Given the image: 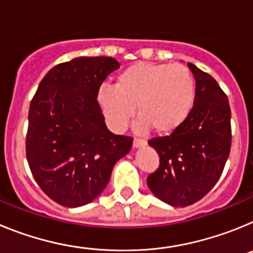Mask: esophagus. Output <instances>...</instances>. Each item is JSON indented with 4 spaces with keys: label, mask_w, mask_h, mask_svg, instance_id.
<instances>
[{
    "label": "esophagus",
    "mask_w": 253,
    "mask_h": 253,
    "mask_svg": "<svg viewBox=\"0 0 253 253\" xmlns=\"http://www.w3.org/2000/svg\"><path fill=\"white\" fill-rule=\"evenodd\" d=\"M147 144L146 139H142V138H134L133 140V147L134 148H139V147H144Z\"/></svg>",
    "instance_id": "34e87169"
}]
</instances>
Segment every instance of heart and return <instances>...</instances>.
<instances>
[{"mask_svg":"<svg viewBox=\"0 0 253 253\" xmlns=\"http://www.w3.org/2000/svg\"><path fill=\"white\" fill-rule=\"evenodd\" d=\"M195 95V78L186 67L135 63L123 69L114 87H101L97 100L118 130L128 125L137 106L140 128L166 135L184 124L193 110Z\"/></svg>","mask_w":253,"mask_h":253,"instance_id":"1","label":"heart"}]
</instances>
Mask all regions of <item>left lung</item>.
Segmentation results:
<instances>
[{
  "label": "left lung",
  "mask_w": 253,
  "mask_h": 253,
  "mask_svg": "<svg viewBox=\"0 0 253 253\" xmlns=\"http://www.w3.org/2000/svg\"><path fill=\"white\" fill-rule=\"evenodd\" d=\"M195 76L193 110L169 135L148 140L160 166L148 176L152 193L172 207H187L213 189L224 169L232 146L231 107L218 82L187 63Z\"/></svg>",
  "instance_id": "1"
}]
</instances>
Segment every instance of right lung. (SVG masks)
I'll use <instances>...</instances> for the list:
<instances>
[{
    "mask_svg": "<svg viewBox=\"0 0 253 253\" xmlns=\"http://www.w3.org/2000/svg\"><path fill=\"white\" fill-rule=\"evenodd\" d=\"M111 57H80L57 64L30 102L26 158L35 181L59 205L82 207L102 193L133 138L107 129L97 101Z\"/></svg>",
    "mask_w": 253,
    "mask_h": 253,
    "instance_id": "right-lung-1",
    "label": "right lung"
}]
</instances>
